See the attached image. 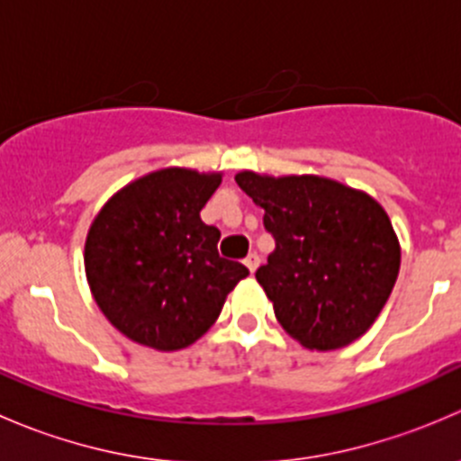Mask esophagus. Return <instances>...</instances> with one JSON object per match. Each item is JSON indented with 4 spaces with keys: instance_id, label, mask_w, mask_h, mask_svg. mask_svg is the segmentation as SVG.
<instances>
[{
    "instance_id": "esophagus-1",
    "label": "esophagus",
    "mask_w": 461,
    "mask_h": 461,
    "mask_svg": "<svg viewBox=\"0 0 461 461\" xmlns=\"http://www.w3.org/2000/svg\"><path fill=\"white\" fill-rule=\"evenodd\" d=\"M245 265H248V269L249 272H257V267L260 265V258H258V254L257 252H252V254H248V258H245Z\"/></svg>"
}]
</instances>
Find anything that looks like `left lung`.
Masks as SVG:
<instances>
[{
	"label": "left lung",
	"mask_w": 461,
	"mask_h": 461,
	"mask_svg": "<svg viewBox=\"0 0 461 461\" xmlns=\"http://www.w3.org/2000/svg\"><path fill=\"white\" fill-rule=\"evenodd\" d=\"M265 209L274 252L257 281L292 339L337 350L359 339L393 292L399 243L388 213L368 194L319 176H236Z\"/></svg>",
	"instance_id": "obj_1"
}]
</instances>
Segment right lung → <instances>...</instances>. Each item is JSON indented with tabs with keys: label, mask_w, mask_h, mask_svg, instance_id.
<instances>
[{
	"label": "right lung",
	"mask_w": 461,
	"mask_h": 461,
	"mask_svg": "<svg viewBox=\"0 0 461 461\" xmlns=\"http://www.w3.org/2000/svg\"><path fill=\"white\" fill-rule=\"evenodd\" d=\"M218 185L221 174L153 171L120 189L93 221L88 285L104 317L131 341L162 352L192 346L249 274L221 258V231L201 221Z\"/></svg>",
	"instance_id": "right-lung-1"
}]
</instances>
